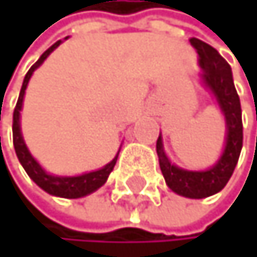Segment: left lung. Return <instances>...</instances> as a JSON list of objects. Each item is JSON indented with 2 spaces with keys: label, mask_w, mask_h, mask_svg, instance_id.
I'll return each mask as SVG.
<instances>
[{
  "label": "left lung",
  "mask_w": 257,
  "mask_h": 257,
  "mask_svg": "<svg viewBox=\"0 0 257 257\" xmlns=\"http://www.w3.org/2000/svg\"><path fill=\"white\" fill-rule=\"evenodd\" d=\"M190 43L198 53V64L201 67L203 83L214 93L220 111L224 112L227 127L225 148L220 159L207 171H185V169L174 166L167 159L164 148H162L161 135L156 143V151L161 172L164 175L167 187L185 198L201 199L216 195L225 187L232 177L243 146V123L240 98L235 90L232 69H230L228 62L212 46L201 40L190 38Z\"/></svg>",
  "instance_id": "8db88e82"
}]
</instances>
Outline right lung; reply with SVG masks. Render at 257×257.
Wrapping results in <instances>:
<instances>
[{
  "instance_id": "add662e5",
  "label": "right lung",
  "mask_w": 257,
  "mask_h": 257,
  "mask_svg": "<svg viewBox=\"0 0 257 257\" xmlns=\"http://www.w3.org/2000/svg\"><path fill=\"white\" fill-rule=\"evenodd\" d=\"M61 45V40L56 41V43L48 48V50L40 56V59L33 64L30 67V70L27 72L24 78L22 88H21V95H19L17 104L14 109V115H13V140H14V150L19 161H21L22 167L25 169V172L29 174L30 179L35 182L41 190H45L46 193H50L53 196H61V198H82L96 191L99 187H103L106 183L109 174L112 172V169L115 166V161H117V156H115L109 164H106L103 169L99 171H93L88 174H82L77 177H59V175H51L45 172V169L41 167L38 162L35 161V158L32 156L29 148L25 146V142L22 138V132H21V111H22V103H24V95H25V88H27L29 80L32 74L35 72V69H38L43 61L50 56L56 48ZM119 154V153H117Z\"/></svg>"
}]
</instances>
